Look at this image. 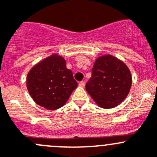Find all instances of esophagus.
Listing matches in <instances>:
<instances>
[{"label":"esophagus","instance_id":"34e87169","mask_svg":"<svg viewBox=\"0 0 157 157\" xmlns=\"http://www.w3.org/2000/svg\"><path fill=\"white\" fill-rule=\"evenodd\" d=\"M79 86L80 87H84L85 86V82H83V81H82V82H79Z\"/></svg>","mask_w":157,"mask_h":157}]
</instances>
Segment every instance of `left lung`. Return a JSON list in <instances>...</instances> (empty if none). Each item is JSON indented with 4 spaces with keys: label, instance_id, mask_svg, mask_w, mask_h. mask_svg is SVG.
<instances>
[{
    "label": "left lung",
    "instance_id": "obj_1",
    "mask_svg": "<svg viewBox=\"0 0 157 157\" xmlns=\"http://www.w3.org/2000/svg\"><path fill=\"white\" fill-rule=\"evenodd\" d=\"M131 86L132 75L126 64L105 55L95 60L86 89L98 106L111 109L126 98Z\"/></svg>",
    "mask_w": 157,
    "mask_h": 157
}]
</instances>
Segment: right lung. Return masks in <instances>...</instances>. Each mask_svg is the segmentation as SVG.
I'll return each instance as SVG.
<instances>
[{
    "label": "right lung",
    "instance_id": "add662e5",
    "mask_svg": "<svg viewBox=\"0 0 157 157\" xmlns=\"http://www.w3.org/2000/svg\"><path fill=\"white\" fill-rule=\"evenodd\" d=\"M77 86L65 60L56 54L36 64L27 75V89L31 98L49 110L63 106Z\"/></svg>",
    "mask_w": 157,
    "mask_h": 157
}]
</instances>
